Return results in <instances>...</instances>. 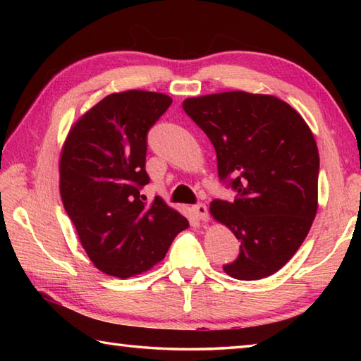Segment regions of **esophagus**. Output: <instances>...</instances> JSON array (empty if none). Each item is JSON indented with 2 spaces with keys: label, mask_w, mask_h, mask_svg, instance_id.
Returning a JSON list of instances; mask_svg holds the SVG:
<instances>
[{
  "label": "esophagus",
  "mask_w": 361,
  "mask_h": 361,
  "mask_svg": "<svg viewBox=\"0 0 361 361\" xmlns=\"http://www.w3.org/2000/svg\"><path fill=\"white\" fill-rule=\"evenodd\" d=\"M192 213L197 216V219H200V221H209V210H207V207L204 204L194 205Z\"/></svg>",
  "instance_id": "esophagus-1"
}]
</instances>
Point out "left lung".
Listing matches in <instances>:
<instances>
[{"mask_svg":"<svg viewBox=\"0 0 361 361\" xmlns=\"http://www.w3.org/2000/svg\"><path fill=\"white\" fill-rule=\"evenodd\" d=\"M183 109L216 151L218 175L234 202L213 200L212 216L240 240L228 276L259 280L298 252L319 209V149L302 116L274 95L243 90L191 97Z\"/></svg>","mask_w":361,"mask_h":361,"instance_id":"1","label":"left lung"}]
</instances>
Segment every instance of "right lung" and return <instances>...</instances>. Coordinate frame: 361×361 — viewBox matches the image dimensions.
Returning <instances> with one entry per match:
<instances>
[{
    "label": "right lung",
    "instance_id": "right-lung-1",
    "mask_svg": "<svg viewBox=\"0 0 361 361\" xmlns=\"http://www.w3.org/2000/svg\"><path fill=\"white\" fill-rule=\"evenodd\" d=\"M172 99L148 90L116 92L79 118L60 154V195L89 259L129 279L161 262L188 219L162 199L146 205L140 189L146 135Z\"/></svg>",
    "mask_w": 361,
    "mask_h": 361
}]
</instances>
